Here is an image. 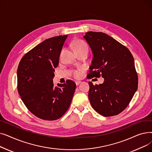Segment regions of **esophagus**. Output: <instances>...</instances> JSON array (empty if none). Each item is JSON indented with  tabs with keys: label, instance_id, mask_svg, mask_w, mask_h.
Instances as JSON below:
<instances>
[{
	"label": "esophagus",
	"instance_id": "34e87169",
	"mask_svg": "<svg viewBox=\"0 0 152 152\" xmlns=\"http://www.w3.org/2000/svg\"><path fill=\"white\" fill-rule=\"evenodd\" d=\"M75 83H76V86H78L79 84H81V81H76V82H75Z\"/></svg>",
	"mask_w": 152,
	"mask_h": 152
}]
</instances>
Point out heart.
<instances>
[{
    "label": "heart",
    "mask_w": 152,
    "mask_h": 152,
    "mask_svg": "<svg viewBox=\"0 0 152 152\" xmlns=\"http://www.w3.org/2000/svg\"><path fill=\"white\" fill-rule=\"evenodd\" d=\"M84 46H87L85 43H84L82 41H77L75 45V49H78V48H81V47H83ZM82 74H83L82 69H77L73 72V76L76 78L80 77L82 76Z\"/></svg>",
    "instance_id": "b5f03b06"
}]
</instances>
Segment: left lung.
<instances>
[{
	"mask_svg": "<svg viewBox=\"0 0 152 152\" xmlns=\"http://www.w3.org/2000/svg\"><path fill=\"white\" fill-rule=\"evenodd\" d=\"M83 37L93 54L89 78H104L99 85L89 82L91 104L103 116L118 115L129 105L137 89L133 56L127 47L102 32L89 31Z\"/></svg>",
	"mask_w": 152,
	"mask_h": 152,
	"instance_id": "left-lung-1",
	"label": "left lung"
}]
</instances>
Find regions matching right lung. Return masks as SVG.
<instances>
[{"label":"right lung","instance_id":"right-lung-1","mask_svg":"<svg viewBox=\"0 0 152 152\" xmlns=\"http://www.w3.org/2000/svg\"><path fill=\"white\" fill-rule=\"evenodd\" d=\"M68 35L50 37L26 53L17 69L18 91L31 112L44 120L61 118L70 106L76 89L71 80L53 86L55 68Z\"/></svg>","mask_w":152,"mask_h":152}]
</instances>
